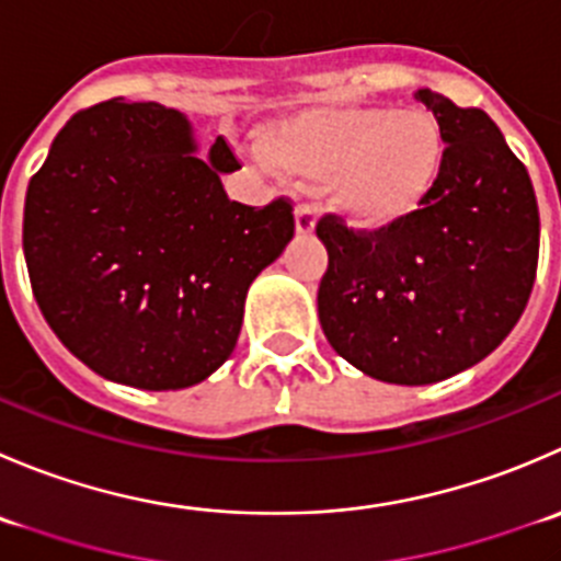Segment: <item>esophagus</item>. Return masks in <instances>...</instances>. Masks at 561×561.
Returning <instances> with one entry per match:
<instances>
[{
  "mask_svg": "<svg viewBox=\"0 0 561 561\" xmlns=\"http://www.w3.org/2000/svg\"><path fill=\"white\" fill-rule=\"evenodd\" d=\"M314 210L309 205H298L296 208V236L298 238H307L314 232Z\"/></svg>",
  "mask_w": 561,
  "mask_h": 561,
  "instance_id": "34e87169",
  "label": "esophagus"
}]
</instances>
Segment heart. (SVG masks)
I'll list each match as a JSON object with an SVG mask.
<instances>
[{
    "label": "heart",
    "instance_id": "heart-1",
    "mask_svg": "<svg viewBox=\"0 0 561 561\" xmlns=\"http://www.w3.org/2000/svg\"><path fill=\"white\" fill-rule=\"evenodd\" d=\"M260 148L285 175L329 181L331 210L367 232L416 216L447 167V136L425 108H304L271 123Z\"/></svg>",
    "mask_w": 561,
    "mask_h": 561
}]
</instances>
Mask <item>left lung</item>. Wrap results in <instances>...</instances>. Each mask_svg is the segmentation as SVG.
Returning <instances> with one entry per match:
<instances>
[{
    "instance_id": "1",
    "label": "left lung",
    "mask_w": 561,
    "mask_h": 561,
    "mask_svg": "<svg viewBox=\"0 0 561 561\" xmlns=\"http://www.w3.org/2000/svg\"><path fill=\"white\" fill-rule=\"evenodd\" d=\"M442 123L447 167L402 225L353 232L323 216L318 314L325 340L369 378L425 386L496 351L529 301L540 214L529 172L482 108L413 92Z\"/></svg>"
}]
</instances>
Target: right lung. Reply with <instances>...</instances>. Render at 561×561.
<instances>
[{
  "label": "right lung",
  "mask_w": 561,
  "mask_h": 561,
  "mask_svg": "<svg viewBox=\"0 0 561 561\" xmlns=\"http://www.w3.org/2000/svg\"><path fill=\"white\" fill-rule=\"evenodd\" d=\"M186 114L119 98L73 114L30 181L24 257L43 318L92 373L148 391L214 375L249 285L290 243L293 208L232 203Z\"/></svg>",
  "instance_id": "1"
}]
</instances>
